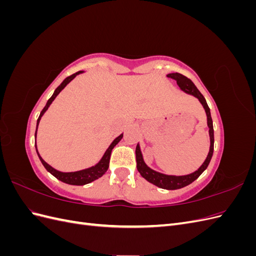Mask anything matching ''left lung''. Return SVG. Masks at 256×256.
<instances>
[{
    "mask_svg": "<svg viewBox=\"0 0 256 256\" xmlns=\"http://www.w3.org/2000/svg\"><path fill=\"white\" fill-rule=\"evenodd\" d=\"M168 78L174 79L177 82L178 86H180L184 92H188V94H191L193 96H196L200 100V102L202 104V106H204L206 115H207V125L209 127V136H210V148H209L208 156H207L205 162L202 166H200V168L198 170V171H196L192 174H189V175H184V176L164 175V174H161V173L154 171V170H152L150 168H148L145 164L141 150H140V146H138V144L136 145V168H138V171L140 172V174L142 175V177H144L147 182H150L162 189L176 190V189L184 188V187H186V186H188L191 182H194L196 180H198V176L207 168L209 162H210V160H212V154H214V127H212V120L210 116V110H209L206 100H205L204 96L200 94V90L196 88V85L193 84V82L190 79H188L187 76H184L178 72L168 74Z\"/></svg>",
    "mask_w": 256,
    "mask_h": 256,
    "instance_id": "8db88e82",
    "label": "left lung"
}]
</instances>
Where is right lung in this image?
Masks as SVG:
<instances>
[{
    "label": "right lung",
    "mask_w": 256,
    "mask_h": 256,
    "mask_svg": "<svg viewBox=\"0 0 256 256\" xmlns=\"http://www.w3.org/2000/svg\"><path fill=\"white\" fill-rule=\"evenodd\" d=\"M81 72H76V74H72V76H67V78H66L63 82L60 83V86H58L56 90H54L53 95H52L51 98L48 100L47 104L44 106L42 111L40 112V118H38V120H37V127H38V124H40V118H42V116L44 115V113L46 111L48 110L49 106L52 104L53 100L56 99V97L60 94V92L62 90H63V88L66 86V85L74 78V76H76V74H81ZM37 127H36V132H37ZM36 132H35V138H36ZM122 134L120 136H118V138H115V140L112 142V144L109 146V148H108L106 152H104V157L102 158V160H100L95 166L85 168V170H82V171H78V172H70V173L60 172V171H58V170L53 168L51 166H49V164H47V162H46V161L40 156V154H38V152H37V147H36V152H37V154H38V157H40V161H42V164L46 168V170H47L48 172H50L54 177H56L58 180L63 182H65V184H68L83 186V184H90V182H94V180H98L99 177H102V176L106 172V170H108V168H109V164H110V157H111L112 150L114 148V146L122 140Z\"/></svg>",
    "instance_id": "add662e5"
}]
</instances>
